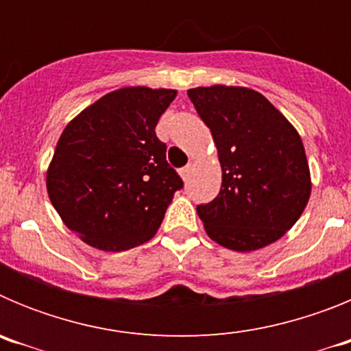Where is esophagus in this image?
Listing matches in <instances>:
<instances>
[{
    "mask_svg": "<svg viewBox=\"0 0 351 351\" xmlns=\"http://www.w3.org/2000/svg\"><path fill=\"white\" fill-rule=\"evenodd\" d=\"M191 167H193V165H191V163H190V165H186V167H182V169H181V170H179V173H181V178H182V179H184V181H186V179H188V178H190Z\"/></svg>",
    "mask_w": 351,
    "mask_h": 351,
    "instance_id": "1",
    "label": "esophagus"
}]
</instances>
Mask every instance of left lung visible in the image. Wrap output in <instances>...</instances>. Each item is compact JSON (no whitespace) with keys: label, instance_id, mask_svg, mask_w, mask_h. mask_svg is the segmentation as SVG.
Segmentation results:
<instances>
[{"label":"left lung","instance_id":"left-lung-1","mask_svg":"<svg viewBox=\"0 0 351 351\" xmlns=\"http://www.w3.org/2000/svg\"><path fill=\"white\" fill-rule=\"evenodd\" d=\"M210 130L221 163V190L198 206L207 235L234 251H255L283 237L311 195L302 141L258 91L239 86L188 89Z\"/></svg>","mask_w":351,"mask_h":351}]
</instances>
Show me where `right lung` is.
Listing matches in <instances>:
<instances>
[{
	"mask_svg": "<svg viewBox=\"0 0 351 351\" xmlns=\"http://www.w3.org/2000/svg\"><path fill=\"white\" fill-rule=\"evenodd\" d=\"M176 89L121 88L70 121L47 170L64 225L96 250L126 251L154 237L182 179L167 163L158 119Z\"/></svg>",
	"mask_w": 351,
	"mask_h": 351,
	"instance_id": "obj_1",
	"label": "right lung"
}]
</instances>
